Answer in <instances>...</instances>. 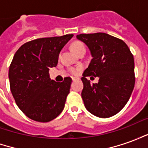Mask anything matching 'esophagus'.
<instances>
[{
	"label": "esophagus",
	"mask_w": 148,
	"mask_h": 148,
	"mask_svg": "<svg viewBox=\"0 0 148 148\" xmlns=\"http://www.w3.org/2000/svg\"><path fill=\"white\" fill-rule=\"evenodd\" d=\"M72 80L74 81V82H75V81L79 80V78H75V77H72Z\"/></svg>",
	"instance_id": "esophagus-1"
}]
</instances>
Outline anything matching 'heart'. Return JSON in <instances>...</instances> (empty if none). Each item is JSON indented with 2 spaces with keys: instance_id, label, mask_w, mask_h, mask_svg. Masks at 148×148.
Wrapping results in <instances>:
<instances>
[{
  "instance_id": "b5f03b06",
  "label": "heart",
  "mask_w": 148,
  "mask_h": 148,
  "mask_svg": "<svg viewBox=\"0 0 148 148\" xmlns=\"http://www.w3.org/2000/svg\"><path fill=\"white\" fill-rule=\"evenodd\" d=\"M71 48L73 50V51L74 53H76V54H78V53H80L81 51H86V47L84 45L83 43L82 42H74L72 43V45H71ZM81 70L80 66H78V67H75V68H71V74H74V75H76V74H78V72Z\"/></svg>"
}]
</instances>
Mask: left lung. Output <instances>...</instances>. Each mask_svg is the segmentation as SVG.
<instances>
[{
    "label": "left lung",
    "instance_id": "left-lung-1",
    "mask_svg": "<svg viewBox=\"0 0 148 148\" xmlns=\"http://www.w3.org/2000/svg\"><path fill=\"white\" fill-rule=\"evenodd\" d=\"M77 39L86 43L92 60L82 77V97L90 113L101 118L114 116L127 104L135 86L134 58L127 44L109 34H80ZM98 77L91 84L87 77Z\"/></svg>",
    "mask_w": 148,
    "mask_h": 148
}]
</instances>
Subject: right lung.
<instances>
[{
    "instance_id": "obj_1",
    "label": "right lung",
    "mask_w": 148,
    "mask_h": 148,
    "mask_svg": "<svg viewBox=\"0 0 148 148\" xmlns=\"http://www.w3.org/2000/svg\"><path fill=\"white\" fill-rule=\"evenodd\" d=\"M73 36L69 34L34 39L14 55L8 71L10 90L18 107L33 121L49 122L64 109L72 79L51 80L49 70L57 66L59 53Z\"/></svg>"
}]
</instances>
